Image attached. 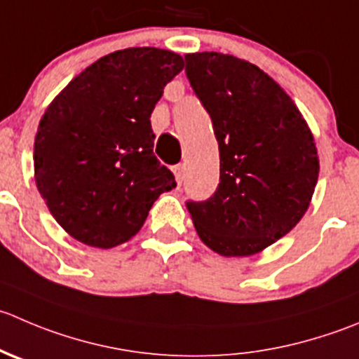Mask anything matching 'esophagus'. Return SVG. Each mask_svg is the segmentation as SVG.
Wrapping results in <instances>:
<instances>
[{
  "mask_svg": "<svg viewBox=\"0 0 359 359\" xmlns=\"http://www.w3.org/2000/svg\"><path fill=\"white\" fill-rule=\"evenodd\" d=\"M173 173H175V180H177V184H182V179H184V166L182 165H177V166H173Z\"/></svg>",
  "mask_w": 359,
  "mask_h": 359,
  "instance_id": "obj_1",
  "label": "esophagus"
}]
</instances>
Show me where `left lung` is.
Listing matches in <instances>:
<instances>
[{
    "mask_svg": "<svg viewBox=\"0 0 359 359\" xmlns=\"http://www.w3.org/2000/svg\"><path fill=\"white\" fill-rule=\"evenodd\" d=\"M186 75L208 112L221 177L205 201H187L201 242L226 257L252 256L298 224L319 175L314 137L283 87L229 54H186Z\"/></svg>",
    "mask_w": 359,
    "mask_h": 359,
    "instance_id": "1",
    "label": "left lung"
}]
</instances>
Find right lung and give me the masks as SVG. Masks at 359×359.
<instances>
[{
    "mask_svg": "<svg viewBox=\"0 0 359 359\" xmlns=\"http://www.w3.org/2000/svg\"><path fill=\"white\" fill-rule=\"evenodd\" d=\"M182 55L133 47L87 66L47 107L34 138V180L79 242L110 249L137 235L175 177L152 152L151 114Z\"/></svg>",
    "mask_w": 359,
    "mask_h": 359,
    "instance_id": "1",
    "label": "right lung"
}]
</instances>
